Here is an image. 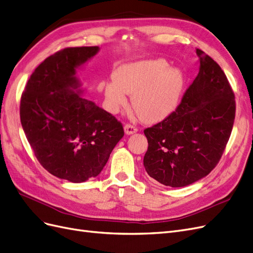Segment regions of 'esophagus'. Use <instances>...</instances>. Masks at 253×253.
<instances>
[{"mask_svg": "<svg viewBox=\"0 0 253 253\" xmlns=\"http://www.w3.org/2000/svg\"><path fill=\"white\" fill-rule=\"evenodd\" d=\"M125 132H126V134H127V135L134 134V133L137 132V127H136L135 126L131 125V124H126V125L125 126Z\"/></svg>", "mask_w": 253, "mask_h": 253, "instance_id": "obj_1", "label": "esophagus"}]
</instances>
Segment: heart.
<instances>
[{"label": "heart", "mask_w": 253, "mask_h": 253, "mask_svg": "<svg viewBox=\"0 0 253 253\" xmlns=\"http://www.w3.org/2000/svg\"><path fill=\"white\" fill-rule=\"evenodd\" d=\"M114 81L101 82L105 100L112 112L126 105V94L132 95V106L147 122L159 121L174 111L182 88V75L169 67L165 59H149L125 64L113 74Z\"/></svg>", "instance_id": "b5f03b06"}]
</instances>
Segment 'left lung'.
Wrapping results in <instances>:
<instances>
[{
  "label": "left lung",
  "instance_id": "1",
  "mask_svg": "<svg viewBox=\"0 0 253 253\" xmlns=\"http://www.w3.org/2000/svg\"><path fill=\"white\" fill-rule=\"evenodd\" d=\"M200 72L181 102L163 121L147 127L145 171L165 186L185 187L208 175L230 138L235 99L225 73L196 48Z\"/></svg>",
  "mask_w": 253,
  "mask_h": 253
}]
</instances>
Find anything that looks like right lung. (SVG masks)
I'll return each instance as SVG.
<instances>
[{"instance_id":"1","label":"right lung","mask_w":253,"mask_h":253,"mask_svg":"<svg viewBox=\"0 0 253 253\" xmlns=\"http://www.w3.org/2000/svg\"><path fill=\"white\" fill-rule=\"evenodd\" d=\"M98 50L55 52L36 68L21 96V124L35 156L50 174L72 182L96 177L125 135L116 117L80 96L76 70Z\"/></svg>"}]
</instances>
